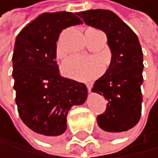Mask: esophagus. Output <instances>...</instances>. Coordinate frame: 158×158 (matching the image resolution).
<instances>
[{
    "instance_id": "1",
    "label": "esophagus",
    "mask_w": 158,
    "mask_h": 158,
    "mask_svg": "<svg viewBox=\"0 0 158 158\" xmlns=\"http://www.w3.org/2000/svg\"><path fill=\"white\" fill-rule=\"evenodd\" d=\"M87 89H88V91H89V92L91 91V89H92V84H87Z\"/></svg>"
}]
</instances>
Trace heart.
Here are the masks:
<instances>
[{"instance_id": "b5f03b06", "label": "heart", "mask_w": 158, "mask_h": 158, "mask_svg": "<svg viewBox=\"0 0 158 158\" xmlns=\"http://www.w3.org/2000/svg\"><path fill=\"white\" fill-rule=\"evenodd\" d=\"M57 58H63L65 51L58 42L56 46ZM104 71V64L102 60L97 57H83L71 56L66 59L61 65V72L67 78L88 82L100 76Z\"/></svg>"}]
</instances>
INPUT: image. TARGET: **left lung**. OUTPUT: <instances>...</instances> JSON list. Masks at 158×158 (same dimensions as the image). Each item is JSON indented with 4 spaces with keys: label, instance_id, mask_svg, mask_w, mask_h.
<instances>
[{
    "label": "left lung",
    "instance_id": "1",
    "mask_svg": "<svg viewBox=\"0 0 158 158\" xmlns=\"http://www.w3.org/2000/svg\"><path fill=\"white\" fill-rule=\"evenodd\" d=\"M84 23L106 33L112 59L106 73L94 83L92 92L108 100L105 113L97 117L99 127L108 135H117L134 127L141 113L143 50L136 34L118 15L108 10L77 13Z\"/></svg>",
    "mask_w": 158,
    "mask_h": 158
}]
</instances>
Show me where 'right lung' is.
Listing matches in <instances>:
<instances>
[{
	"label": "right lung",
	"instance_id": "add662e5",
	"mask_svg": "<svg viewBox=\"0 0 158 158\" xmlns=\"http://www.w3.org/2000/svg\"><path fill=\"white\" fill-rule=\"evenodd\" d=\"M77 14L44 13L18 34L13 54L15 103L22 121L43 136H57L67 129V114L86 101L84 83L64 78L56 62V42L64 28L81 24Z\"/></svg>",
	"mask_w": 158,
	"mask_h": 158
}]
</instances>
